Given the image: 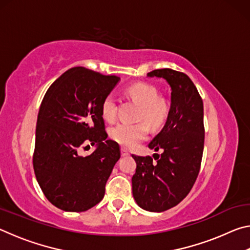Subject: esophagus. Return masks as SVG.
<instances>
[{"mask_svg":"<svg viewBox=\"0 0 250 250\" xmlns=\"http://www.w3.org/2000/svg\"><path fill=\"white\" fill-rule=\"evenodd\" d=\"M121 155H122V156H126V155H129V152H128V150L125 149V147H121Z\"/></svg>","mask_w":250,"mask_h":250,"instance_id":"1","label":"esophagus"}]
</instances>
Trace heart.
<instances>
[{
    "mask_svg": "<svg viewBox=\"0 0 250 250\" xmlns=\"http://www.w3.org/2000/svg\"><path fill=\"white\" fill-rule=\"evenodd\" d=\"M128 94L135 103L140 104L138 120L145 122L138 124H118L110 129V138L125 147H132L146 140L151 128L158 129L162 126L170 115L168 101L159 97L158 88L146 83H137L128 88ZM101 115L107 121H113L117 117V101L112 94L107 95L101 104Z\"/></svg>",
    "mask_w": 250,
    "mask_h": 250,
    "instance_id": "b5f03b06",
    "label": "heart"
}]
</instances>
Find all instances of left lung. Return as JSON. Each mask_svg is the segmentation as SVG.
Returning a JSON list of instances; mask_svg holds the SVG:
<instances>
[{"label":"left lung","mask_w":250,"mask_h":250,"mask_svg":"<svg viewBox=\"0 0 250 250\" xmlns=\"http://www.w3.org/2000/svg\"><path fill=\"white\" fill-rule=\"evenodd\" d=\"M147 76L170 84L171 110L163 129L149 143L150 149L162 153L132 155L137 163L132 194L141 208L160 213L183 201L197 179L204 149V108L195 84L184 73L163 68Z\"/></svg>","instance_id":"1"}]
</instances>
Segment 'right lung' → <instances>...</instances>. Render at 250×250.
<instances>
[{"instance_id": "add662e5", "label": "right lung", "mask_w": 250, "mask_h": 250, "mask_svg": "<svg viewBox=\"0 0 250 250\" xmlns=\"http://www.w3.org/2000/svg\"><path fill=\"white\" fill-rule=\"evenodd\" d=\"M119 80L74 67L46 91L37 117L33 167L44 195L58 208L84 211L104 196L120 146L107 139L101 104ZM89 143L96 150L80 155Z\"/></svg>"}]
</instances>
